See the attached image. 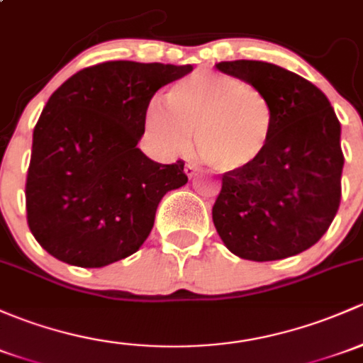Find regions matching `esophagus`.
Masks as SVG:
<instances>
[{"mask_svg":"<svg viewBox=\"0 0 363 363\" xmlns=\"http://www.w3.org/2000/svg\"><path fill=\"white\" fill-rule=\"evenodd\" d=\"M184 174H186V175H188V177H189V179H191V177H193V175H194V174H196V167H194V165H193V163H188V165H186V167H184Z\"/></svg>","mask_w":363,"mask_h":363,"instance_id":"esophagus-1","label":"esophagus"}]
</instances>
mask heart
I'll return each instance as SVG.
<instances>
[{
	"label": "heart",
	"instance_id": "heart-1",
	"mask_svg": "<svg viewBox=\"0 0 363 363\" xmlns=\"http://www.w3.org/2000/svg\"><path fill=\"white\" fill-rule=\"evenodd\" d=\"M170 111L151 104L146 130L158 150L179 156L196 133L200 158L223 174L254 170L269 151L277 114L268 97L243 79L217 72H193L167 94Z\"/></svg>",
	"mask_w": 363,
	"mask_h": 363
}]
</instances>
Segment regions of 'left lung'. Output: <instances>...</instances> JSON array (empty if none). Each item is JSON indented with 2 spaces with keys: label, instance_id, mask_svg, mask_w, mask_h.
Here are the masks:
<instances>
[{
  "label": "left lung",
  "instance_id": "left-lung-1",
  "mask_svg": "<svg viewBox=\"0 0 363 363\" xmlns=\"http://www.w3.org/2000/svg\"><path fill=\"white\" fill-rule=\"evenodd\" d=\"M219 71L272 101L277 128L254 170L224 174L212 208L226 249L249 261H278L315 245L341 201V123L329 99L296 72L262 60H230Z\"/></svg>",
  "mask_w": 363,
  "mask_h": 363
}]
</instances>
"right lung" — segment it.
<instances>
[{"label": "right lung", "instance_id": "right-lung-1", "mask_svg": "<svg viewBox=\"0 0 363 363\" xmlns=\"http://www.w3.org/2000/svg\"><path fill=\"white\" fill-rule=\"evenodd\" d=\"M191 71L111 60L53 91L34 127L26 182L29 230L48 254L104 268L146 242L162 198L188 175L184 162L162 165L137 144L152 95Z\"/></svg>", "mask_w": 363, "mask_h": 363}]
</instances>
